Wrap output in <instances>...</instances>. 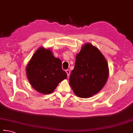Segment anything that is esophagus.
I'll return each instance as SVG.
<instances>
[{"label":"esophagus","instance_id":"1","mask_svg":"<svg viewBox=\"0 0 133 133\" xmlns=\"http://www.w3.org/2000/svg\"><path fill=\"white\" fill-rule=\"evenodd\" d=\"M66 73H67V77H69V76H70V70H66Z\"/></svg>","mask_w":133,"mask_h":133}]
</instances>
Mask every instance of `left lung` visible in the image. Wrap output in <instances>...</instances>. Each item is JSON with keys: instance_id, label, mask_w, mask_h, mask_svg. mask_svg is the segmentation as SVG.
I'll list each match as a JSON object with an SVG mask.
<instances>
[{"instance_id": "1", "label": "left lung", "mask_w": 133, "mask_h": 133, "mask_svg": "<svg viewBox=\"0 0 133 133\" xmlns=\"http://www.w3.org/2000/svg\"><path fill=\"white\" fill-rule=\"evenodd\" d=\"M108 76V64L102 53L91 43H85L76 55L70 76L74 93L79 98L91 97L102 90Z\"/></svg>"}]
</instances>
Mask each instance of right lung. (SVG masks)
Listing matches in <instances>:
<instances>
[{"label": "right lung", "instance_id": "add662e5", "mask_svg": "<svg viewBox=\"0 0 133 133\" xmlns=\"http://www.w3.org/2000/svg\"><path fill=\"white\" fill-rule=\"evenodd\" d=\"M29 82L35 90L49 94L56 89L67 74L62 69V61L55 57L49 49L43 47L35 52L26 67Z\"/></svg>", "mask_w": 133, "mask_h": 133}]
</instances>
